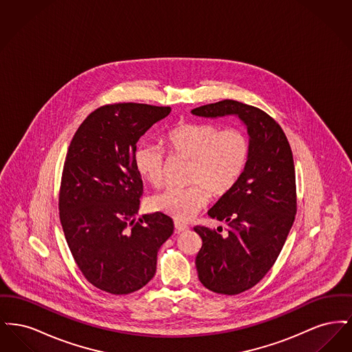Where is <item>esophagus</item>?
I'll list each match as a JSON object with an SVG mask.
<instances>
[{"label":"esophagus","mask_w":352,"mask_h":352,"mask_svg":"<svg viewBox=\"0 0 352 352\" xmlns=\"http://www.w3.org/2000/svg\"><path fill=\"white\" fill-rule=\"evenodd\" d=\"M174 227H175V231H177V232H184V231L188 230V226L184 224V223H181V221H175V223H174Z\"/></svg>","instance_id":"esophagus-1"}]
</instances>
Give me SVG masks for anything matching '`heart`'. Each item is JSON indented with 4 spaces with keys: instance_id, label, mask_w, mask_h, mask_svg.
Masks as SVG:
<instances>
[{
    "instance_id": "b5f03b06",
    "label": "heart",
    "mask_w": 352,
    "mask_h": 352,
    "mask_svg": "<svg viewBox=\"0 0 352 352\" xmlns=\"http://www.w3.org/2000/svg\"><path fill=\"white\" fill-rule=\"evenodd\" d=\"M168 154L191 160L188 187H171L151 199V210L177 220L197 215L212 197L228 195L241 179L251 157V141L239 128L221 129L211 122L186 121L164 137ZM168 155L157 145L141 144L134 164L140 175L153 187L165 181Z\"/></svg>"
}]
</instances>
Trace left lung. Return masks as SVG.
Returning a JSON list of instances; mask_svg holds the SVG:
<instances>
[{
	"mask_svg": "<svg viewBox=\"0 0 352 352\" xmlns=\"http://www.w3.org/2000/svg\"><path fill=\"white\" fill-rule=\"evenodd\" d=\"M203 118L236 115L247 125L251 157L234 190L208 217L226 221L212 231L195 226L201 248L195 265L201 284L219 294H240L258 284L274 265L297 214L293 153L283 128L268 113L236 100L191 111Z\"/></svg>",
	"mask_w": 352,
	"mask_h": 352,
	"instance_id": "obj_1",
	"label": "left lung"
}]
</instances>
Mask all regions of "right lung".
<instances>
[{
	"label": "right lung",
	"mask_w": 352,
	"mask_h": 352,
	"mask_svg": "<svg viewBox=\"0 0 352 352\" xmlns=\"http://www.w3.org/2000/svg\"><path fill=\"white\" fill-rule=\"evenodd\" d=\"M170 107L107 104L89 113L68 148L59 218L72 257L89 284L122 296L154 277L157 253L174 231L168 215L135 221L142 179L134 164L137 142Z\"/></svg>",
	"instance_id": "1"
}]
</instances>
